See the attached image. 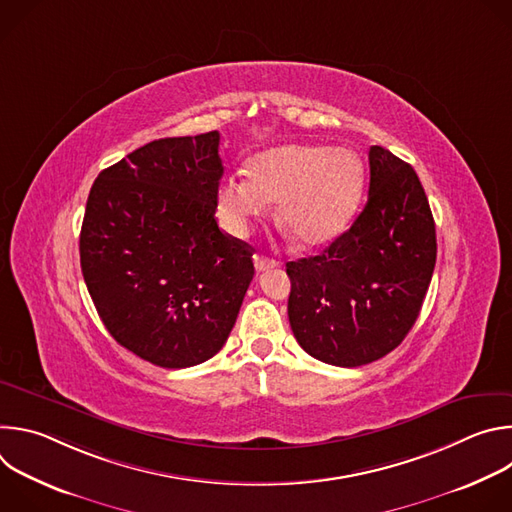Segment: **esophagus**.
<instances>
[{
	"label": "esophagus",
	"mask_w": 512,
	"mask_h": 512,
	"mask_svg": "<svg viewBox=\"0 0 512 512\" xmlns=\"http://www.w3.org/2000/svg\"><path fill=\"white\" fill-rule=\"evenodd\" d=\"M253 261H255V267H257V271H267V269H273V267H277L279 265V261H275V259H269V257H265V255H255L253 257Z\"/></svg>",
	"instance_id": "obj_1"
}]
</instances>
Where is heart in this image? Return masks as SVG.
<instances>
[{
  "label": "heart",
  "instance_id": "1",
  "mask_svg": "<svg viewBox=\"0 0 512 512\" xmlns=\"http://www.w3.org/2000/svg\"><path fill=\"white\" fill-rule=\"evenodd\" d=\"M247 176L218 190V208L233 231H243L279 202L277 223L302 247L332 243L348 225L358 200L362 168L344 148L289 143L257 154Z\"/></svg>",
  "mask_w": 512,
  "mask_h": 512
}]
</instances>
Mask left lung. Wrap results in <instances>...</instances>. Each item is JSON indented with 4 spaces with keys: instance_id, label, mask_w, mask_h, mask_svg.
I'll return each mask as SVG.
<instances>
[{
    "instance_id": "obj_1",
    "label": "left lung",
    "mask_w": 512,
    "mask_h": 512,
    "mask_svg": "<svg viewBox=\"0 0 512 512\" xmlns=\"http://www.w3.org/2000/svg\"><path fill=\"white\" fill-rule=\"evenodd\" d=\"M369 200L320 255L289 261V326L334 367H360L413 328L435 267V223L415 170L381 145L369 150Z\"/></svg>"
}]
</instances>
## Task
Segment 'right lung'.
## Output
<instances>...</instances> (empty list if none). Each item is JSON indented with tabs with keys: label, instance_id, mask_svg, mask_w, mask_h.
<instances>
[{
	"label": "right lung",
	"instance_id": "right-lung-1",
	"mask_svg": "<svg viewBox=\"0 0 512 512\" xmlns=\"http://www.w3.org/2000/svg\"><path fill=\"white\" fill-rule=\"evenodd\" d=\"M218 141V131L150 141L89 192L87 289L109 334L156 367H194L221 350L255 273L251 247L214 218Z\"/></svg>",
	"mask_w": 512,
	"mask_h": 512
}]
</instances>
